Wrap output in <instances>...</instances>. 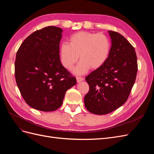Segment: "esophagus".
<instances>
[{"label":"esophagus","mask_w":154,"mask_h":154,"mask_svg":"<svg viewBox=\"0 0 154 154\" xmlns=\"http://www.w3.org/2000/svg\"><path fill=\"white\" fill-rule=\"evenodd\" d=\"M85 80L84 78H82V77H76V80L78 83H80L82 81H83Z\"/></svg>","instance_id":"obj_1"}]
</instances>
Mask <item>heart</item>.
<instances>
[{"label":"heart","mask_w":154,"mask_h":154,"mask_svg":"<svg viewBox=\"0 0 154 154\" xmlns=\"http://www.w3.org/2000/svg\"><path fill=\"white\" fill-rule=\"evenodd\" d=\"M109 38L103 33L95 34L79 31L69 38V44L63 42L60 48V57L63 66L71 70L79 60H81L74 72L85 74L90 68L97 69L103 66L110 53Z\"/></svg>","instance_id":"heart-1"}]
</instances>
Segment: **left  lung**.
<instances>
[{
  "label": "left lung",
  "instance_id": "left-lung-1",
  "mask_svg": "<svg viewBox=\"0 0 154 154\" xmlns=\"http://www.w3.org/2000/svg\"><path fill=\"white\" fill-rule=\"evenodd\" d=\"M108 32L112 42L109 58L85 78L89 91L84 97L85 106L97 115L110 113L127 101L137 72L134 48L118 32Z\"/></svg>",
  "mask_w": 154,
  "mask_h": 154
}]
</instances>
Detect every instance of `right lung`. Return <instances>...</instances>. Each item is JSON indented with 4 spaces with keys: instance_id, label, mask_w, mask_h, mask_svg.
I'll return each mask as SVG.
<instances>
[{
    "instance_id": "right-lung-1",
    "label": "right lung",
    "mask_w": 154,
    "mask_h": 154,
    "mask_svg": "<svg viewBox=\"0 0 154 154\" xmlns=\"http://www.w3.org/2000/svg\"><path fill=\"white\" fill-rule=\"evenodd\" d=\"M62 29L48 26L32 32L18 49L15 62L17 86L26 103L44 112L58 109L75 77L60 59Z\"/></svg>"
}]
</instances>
